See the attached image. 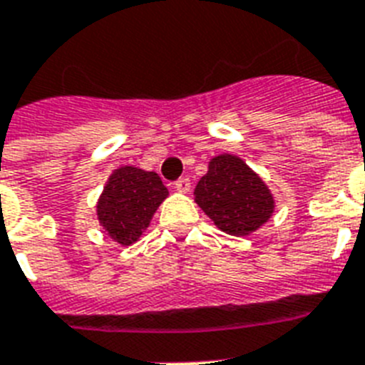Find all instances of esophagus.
I'll return each mask as SVG.
<instances>
[{
  "mask_svg": "<svg viewBox=\"0 0 365 365\" xmlns=\"http://www.w3.org/2000/svg\"><path fill=\"white\" fill-rule=\"evenodd\" d=\"M173 187L180 192H187L191 189V180L189 178H180V180L173 183Z\"/></svg>",
  "mask_w": 365,
  "mask_h": 365,
  "instance_id": "34e87169",
  "label": "esophagus"
}]
</instances>
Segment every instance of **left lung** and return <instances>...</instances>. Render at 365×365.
Returning a JSON list of instances; mask_svg holds the SVG:
<instances>
[{
    "label": "left lung",
    "mask_w": 365,
    "mask_h": 365,
    "mask_svg": "<svg viewBox=\"0 0 365 365\" xmlns=\"http://www.w3.org/2000/svg\"><path fill=\"white\" fill-rule=\"evenodd\" d=\"M195 200L222 232L249 235L267 222L274 200L265 183L235 155H219L195 189Z\"/></svg>",
    "instance_id": "left-lung-1"
}]
</instances>
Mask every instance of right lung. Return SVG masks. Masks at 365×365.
<instances>
[{"label":"right lung","instance_id":"1","mask_svg":"<svg viewBox=\"0 0 365 365\" xmlns=\"http://www.w3.org/2000/svg\"><path fill=\"white\" fill-rule=\"evenodd\" d=\"M168 191L155 173L122 167L109 178L98 202V219L113 240L131 245L150 225V219Z\"/></svg>","mask_w":365,"mask_h":365}]
</instances>
